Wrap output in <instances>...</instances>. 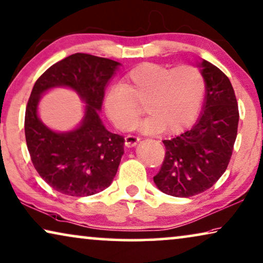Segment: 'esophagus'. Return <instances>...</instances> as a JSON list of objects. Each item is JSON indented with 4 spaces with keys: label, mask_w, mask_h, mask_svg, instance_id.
I'll use <instances>...</instances> for the list:
<instances>
[{
    "label": "esophagus",
    "mask_w": 263,
    "mask_h": 263,
    "mask_svg": "<svg viewBox=\"0 0 263 263\" xmlns=\"http://www.w3.org/2000/svg\"><path fill=\"white\" fill-rule=\"evenodd\" d=\"M139 142V138L137 136H132V135H128L125 137V145H126L127 147H132L137 145V143Z\"/></svg>",
    "instance_id": "obj_1"
}]
</instances>
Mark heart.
<instances>
[{"mask_svg": "<svg viewBox=\"0 0 263 263\" xmlns=\"http://www.w3.org/2000/svg\"><path fill=\"white\" fill-rule=\"evenodd\" d=\"M205 96V79L193 65L171 68L158 64L138 65L125 77L123 85L107 89L104 107L121 131L135 126L144 106L150 115L139 125L145 133H176L193 123Z\"/></svg>", "mask_w": 263, "mask_h": 263, "instance_id": "1", "label": "heart"}]
</instances>
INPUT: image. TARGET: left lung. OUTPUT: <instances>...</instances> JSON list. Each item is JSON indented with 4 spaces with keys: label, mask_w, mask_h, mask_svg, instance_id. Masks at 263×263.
<instances>
[{
    "label": "left lung",
    "mask_w": 263,
    "mask_h": 263,
    "mask_svg": "<svg viewBox=\"0 0 263 263\" xmlns=\"http://www.w3.org/2000/svg\"><path fill=\"white\" fill-rule=\"evenodd\" d=\"M204 111L189 131L163 140L165 157L154 177L158 189L175 197H191L210 189L224 174L237 136L238 106L229 78L203 60Z\"/></svg>",
    "instance_id": "8db88e82"
}]
</instances>
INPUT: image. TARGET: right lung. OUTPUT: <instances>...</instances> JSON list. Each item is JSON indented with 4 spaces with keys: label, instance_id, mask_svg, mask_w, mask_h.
<instances>
[{
    "label": "right lung",
    "instance_id": "right-lung-1",
    "mask_svg": "<svg viewBox=\"0 0 263 263\" xmlns=\"http://www.w3.org/2000/svg\"><path fill=\"white\" fill-rule=\"evenodd\" d=\"M120 64L111 59L76 53L46 70L31 89L25 116V135L31 163L42 179L59 193L85 197L112 183L124 154V137L107 131L98 111L107 81ZM66 85L86 103L76 130L58 134L37 117V104L47 89Z\"/></svg>",
    "mask_w": 263,
    "mask_h": 263
}]
</instances>
